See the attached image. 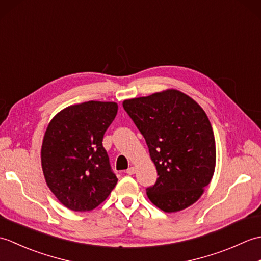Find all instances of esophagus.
<instances>
[{"instance_id": "1", "label": "esophagus", "mask_w": 261, "mask_h": 261, "mask_svg": "<svg viewBox=\"0 0 261 261\" xmlns=\"http://www.w3.org/2000/svg\"><path fill=\"white\" fill-rule=\"evenodd\" d=\"M135 173H136V167H134V166H131V167L127 168V170H126L127 175H134Z\"/></svg>"}]
</instances>
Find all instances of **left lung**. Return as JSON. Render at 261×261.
<instances>
[{
    "mask_svg": "<svg viewBox=\"0 0 261 261\" xmlns=\"http://www.w3.org/2000/svg\"><path fill=\"white\" fill-rule=\"evenodd\" d=\"M123 108L145 138L157 169L148 198L167 213L191 206L215 169V139L206 113L177 90L125 99Z\"/></svg>",
    "mask_w": 261,
    "mask_h": 261,
    "instance_id": "8db88e82",
    "label": "left lung"
}]
</instances>
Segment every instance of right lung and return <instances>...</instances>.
Here are the masks:
<instances>
[{
	"label": "right lung",
	"mask_w": 261,
	"mask_h": 261,
	"mask_svg": "<svg viewBox=\"0 0 261 261\" xmlns=\"http://www.w3.org/2000/svg\"><path fill=\"white\" fill-rule=\"evenodd\" d=\"M118 104L88 101L70 105L49 122L41 147L48 187L75 212H86L108 198L118 178L102 141Z\"/></svg>",
	"instance_id": "obj_1"
}]
</instances>
